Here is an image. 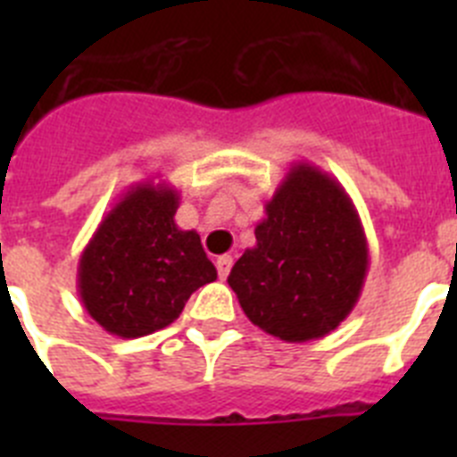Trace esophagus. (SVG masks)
Segmentation results:
<instances>
[{"instance_id": "obj_1", "label": "esophagus", "mask_w": 457, "mask_h": 457, "mask_svg": "<svg viewBox=\"0 0 457 457\" xmlns=\"http://www.w3.org/2000/svg\"><path fill=\"white\" fill-rule=\"evenodd\" d=\"M217 274H220V278H226L228 277V272H231V265H233V258L231 256H220L217 258Z\"/></svg>"}]
</instances>
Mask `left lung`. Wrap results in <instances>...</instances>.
<instances>
[{"mask_svg":"<svg viewBox=\"0 0 457 457\" xmlns=\"http://www.w3.org/2000/svg\"><path fill=\"white\" fill-rule=\"evenodd\" d=\"M253 233L256 245L228 274L245 316L286 343L334 332L357 304L369 272L364 226L341 183L295 162Z\"/></svg>","mask_w":457,"mask_h":457,"instance_id":"obj_1","label":"left lung"}]
</instances>
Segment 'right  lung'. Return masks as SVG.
<instances>
[{"instance_id":"1","label":"right lung","mask_w":457,"mask_h":457,"mask_svg":"<svg viewBox=\"0 0 457 457\" xmlns=\"http://www.w3.org/2000/svg\"><path fill=\"white\" fill-rule=\"evenodd\" d=\"M179 204L171 185H132L84 247L79 300L104 332L139 338L164 329L194 290L217 278L199 233L173 221Z\"/></svg>"}]
</instances>
